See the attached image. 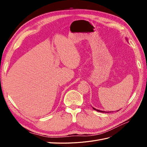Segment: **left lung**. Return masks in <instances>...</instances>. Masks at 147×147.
Returning a JSON list of instances; mask_svg holds the SVG:
<instances>
[{
  "mask_svg": "<svg viewBox=\"0 0 147 147\" xmlns=\"http://www.w3.org/2000/svg\"><path fill=\"white\" fill-rule=\"evenodd\" d=\"M93 109L94 110H96V111H97V112H103V113H104V112H104V111H100V110H96V109H94V108H93ZM106 113V112H105Z\"/></svg>",
  "mask_w": 147,
  "mask_h": 147,
  "instance_id": "obj_1",
  "label": "left lung"
}]
</instances>
